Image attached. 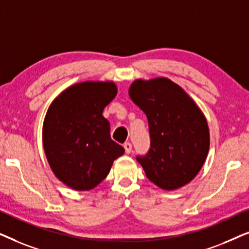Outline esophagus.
Masks as SVG:
<instances>
[{
  "label": "esophagus",
  "mask_w": 249,
  "mask_h": 249,
  "mask_svg": "<svg viewBox=\"0 0 249 249\" xmlns=\"http://www.w3.org/2000/svg\"><path fill=\"white\" fill-rule=\"evenodd\" d=\"M124 147L125 153H127V154H129V153H130L131 149H132V145L130 144V142H124Z\"/></svg>",
  "instance_id": "esophagus-1"
}]
</instances>
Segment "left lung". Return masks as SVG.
Wrapping results in <instances>:
<instances>
[{"mask_svg": "<svg viewBox=\"0 0 249 249\" xmlns=\"http://www.w3.org/2000/svg\"><path fill=\"white\" fill-rule=\"evenodd\" d=\"M128 93L148 120L151 149L144 158H137L146 177L164 190L189 183L210 149V129L202 110L166 77L136 79Z\"/></svg>", "mask_w": 249, "mask_h": 249, "instance_id": "obj_1", "label": "left lung"}]
</instances>
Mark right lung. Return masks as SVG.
Wrapping results in <instances>:
<instances>
[{"label":"right lung","mask_w":249,"mask_h":249,"mask_svg":"<svg viewBox=\"0 0 249 249\" xmlns=\"http://www.w3.org/2000/svg\"><path fill=\"white\" fill-rule=\"evenodd\" d=\"M118 93L113 81L67 87L47 108L43 146L54 176L73 190H90L108 175L124 149L111 139L104 107Z\"/></svg>","instance_id":"1"}]
</instances>
